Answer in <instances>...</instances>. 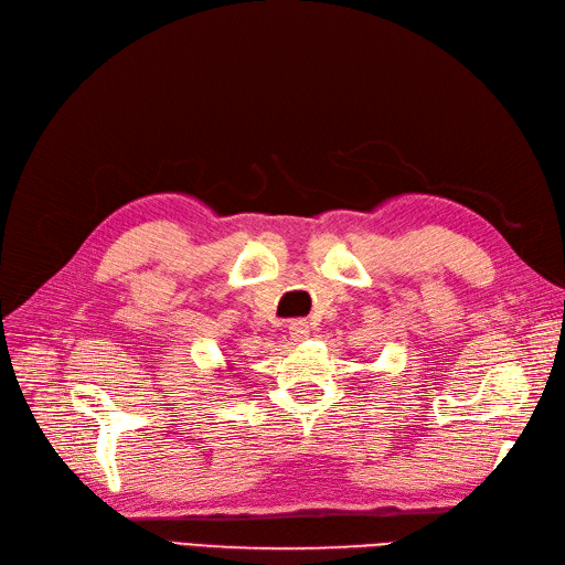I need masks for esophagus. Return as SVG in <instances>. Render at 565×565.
Returning <instances> with one entry per match:
<instances>
[{
	"label": "esophagus",
	"instance_id": "obj_1",
	"mask_svg": "<svg viewBox=\"0 0 565 565\" xmlns=\"http://www.w3.org/2000/svg\"><path fill=\"white\" fill-rule=\"evenodd\" d=\"M309 334H311V330L303 320L289 322V337H292V341H306V339H309Z\"/></svg>",
	"mask_w": 565,
	"mask_h": 565
}]
</instances>
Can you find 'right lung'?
I'll return each mask as SVG.
<instances>
[{"mask_svg": "<svg viewBox=\"0 0 565 565\" xmlns=\"http://www.w3.org/2000/svg\"><path fill=\"white\" fill-rule=\"evenodd\" d=\"M231 370H233V365H231V363H228V365H226V367H221V370H218V372H221V374H224V372H231ZM221 374H218V377H221Z\"/></svg>", "mask_w": 565, "mask_h": 565, "instance_id": "add662e5", "label": "right lung"}]
</instances>
